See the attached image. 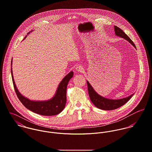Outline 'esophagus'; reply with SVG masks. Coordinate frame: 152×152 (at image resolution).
Returning a JSON list of instances; mask_svg holds the SVG:
<instances>
[{"instance_id": "obj_1", "label": "esophagus", "mask_w": 152, "mask_h": 152, "mask_svg": "<svg viewBox=\"0 0 152 152\" xmlns=\"http://www.w3.org/2000/svg\"><path fill=\"white\" fill-rule=\"evenodd\" d=\"M76 70L79 72H83L84 69L83 67H82V66L81 65H79V66H77L76 67Z\"/></svg>"}]
</instances>
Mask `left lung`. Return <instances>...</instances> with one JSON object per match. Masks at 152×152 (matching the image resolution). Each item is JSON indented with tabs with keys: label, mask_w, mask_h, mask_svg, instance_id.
I'll use <instances>...</instances> for the list:
<instances>
[{
	"label": "left lung",
	"mask_w": 152,
	"mask_h": 152,
	"mask_svg": "<svg viewBox=\"0 0 152 152\" xmlns=\"http://www.w3.org/2000/svg\"><path fill=\"white\" fill-rule=\"evenodd\" d=\"M114 29H115V34L117 36L127 40L136 48V46L134 44L133 42L123 31L121 30V29H120L119 28L116 26H114ZM87 84H88V93H89V97L91 99V102L96 107L102 110H112L116 109L122 106L126 103H127L134 94H132L127 97L121 99H118V100L108 99L98 94L93 89L92 86L90 85L89 82H87Z\"/></svg>",
	"instance_id": "obj_1"
}]
</instances>
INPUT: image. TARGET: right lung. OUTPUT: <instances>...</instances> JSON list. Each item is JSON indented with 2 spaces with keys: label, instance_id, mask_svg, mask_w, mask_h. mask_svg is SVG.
<instances>
[{
  "label": "right lung",
  "instance_id": "add662e5",
  "mask_svg": "<svg viewBox=\"0 0 152 152\" xmlns=\"http://www.w3.org/2000/svg\"><path fill=\"white\" fill-rule=\"evenodd\" d=\"M12 59L11 61V65ZM12 82L16 94L25 107L37 114L43 116H54L60 113L66 103V89L69 81L73 77V72H70L61 80L55 96L48 101H32L23 96L18 91L13 79L11 68Z\"/></svg>",
  "mask_w": 152,
  "mask_h": 152
}]
</instances>
